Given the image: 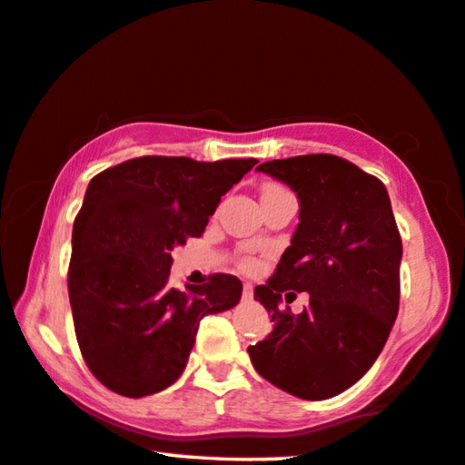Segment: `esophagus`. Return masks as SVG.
<instances>
[{"mask_svg": "<svg viewBox=\"0 0 465 465\" xmlns=\"http://www.w3.org/2000/svg\"><path fill=\"white\" fill-rule=\"evenodd\" d=\"M242 298L252 300L254 298V287L250 285V283H244V290H242Z\"/></svg>", "mask_w": 465, "mask_h": 465, "instance_id": "1", "label": "esophagus"}]
</instances>
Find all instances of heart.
<instances>
[{
	"instance_id": "1",
	"label": "heart",
	"mask_w": 465,
	"mask_h": 465,
	"mask_svg": "<svg viewBox=\"0 0 465 465\" xmlns=\"http://www.w3.org/2000/svg\"><path fill=\"white\" fill-rule=\"evenodd\" d=\"M271 188H279V186H269L267 190H271ZM242 264H244V267H250V261H244Z\"/></svg>"
}]
</instances>
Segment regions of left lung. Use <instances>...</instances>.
I'll return each instance as SVG.
<instances>
[{"instance_id": "obj_1", "label": "left lung", "mask_w": 465, "mask_h": 465, "mask_svg": "<svg viewBox=\"0 0 465 465\" xmlns=\"http://www.w3.org/2000/svg\"><path fill=\"white\" fill-rule=\"evenodd\" d=\"M300 198V223L254 300L271 312V333L248 353L262 379L302 400H329L366 374L400 311L401 235L382 182L335 154L261 163ZM308 291L292 315L285 291ZM296 298V293H293Z\"/></svg>"}]
</instances>
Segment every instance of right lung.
<instances>
[{
	"label": "right lung",
	"instance_id": "obj_1",
	"mask_svg": "<svg viewBox=\"0 0 465 465\" xmlns=\"http://www.w3.org/2000/svg\"><path fill=\"white\" fill-rule=\"evenodd\" d=\"M256 159L136 157L94 175L74 219L68 293L78 348L109 391L144 397L180 377L206 314L240 302L242 282L215 272L169 287L173 246L209 217Z\"/></svg>",
	"mask_w": 465,
	"mask_h": 465
}]
</instances>
